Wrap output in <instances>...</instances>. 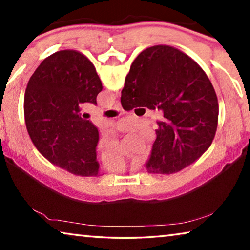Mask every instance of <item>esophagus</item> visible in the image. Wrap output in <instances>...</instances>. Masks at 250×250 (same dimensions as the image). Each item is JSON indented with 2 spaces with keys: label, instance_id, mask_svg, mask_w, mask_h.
Returning a JSON list of instances; mask_svg holds the SVG:
<instances>
[{
  "label": "esophagus",
  "instance_id": "34e87169",
  "mask_svg": "<svg viewBox=\"0 0 250 250\" xmlns=\"http://www.w3.org/2000/svg\"><path fill=\"white\" fill-rule=\"evenodd\" d=\"M112 109H113V110H117V111H121L122 107H121V104H120L119 101H118V103H117L115 105H113Z\"/></svg>",
  "mask_w": 250,
  "mask_h": 250
}]
</instances>
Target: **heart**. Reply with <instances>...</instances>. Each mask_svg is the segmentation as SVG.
<instances>
[{"instance_id": "b5f03b06", "label": "heart", "mask_w": 250, "mask_h": 250, "mask_svg": "<svg viewBox=\"0 0 250 250\" xmlns=\"http://www.w3.org/2000/svg\"><path fill=\"white\" fill-rule=\"evenodd\" d=\"M145 154H147V151L145 152ZM103 162L104 167L112 172H124L130 166V162L120 151H118L113 155L108 156V158H103Z\"/></svg>"}]
</instances>
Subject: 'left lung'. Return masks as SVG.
<instances>
[{
  "mask_svg": "<svg viewBox=\"0 0 250 250\" xmlns=\"http://www.w3.org/2000/svg\"><path fill=\"white\" fill-rule=\"evenodd\" d=\"M101 90L95 66L73 49L45 58L28 80L24 117L29 138L46 160L71 174L98 175L99 132L80 115L79 104H97Z\"/></svg>",
  "mask_w": 250,
  "mask_h": 250,
  "instance_id": "8db88e82",
  "label": "left lung"
}]
</instances>
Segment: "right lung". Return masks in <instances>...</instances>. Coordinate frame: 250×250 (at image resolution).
I'll list each match as a JSON object with an SVG mask.
<instances>
[{
    "label": "right lung",
    "instance_id": "right-lung-1",
    "mask_svg": "<svg viewBox=\"0 0 250 250\" xmlns=\"http://www.w3.org/2000/svg\"><path fill=\"white\" fill-rule=\"evenodd\" d=\"M126 111L146 107L163 111L146 163L149 173L172 174L205 153L218 125V100L205 71L168 45L143 50L134 59L121 91Z\"/></svg>",
    "mask_w": 250,
    "mask_h": 250
}]
</instances>
